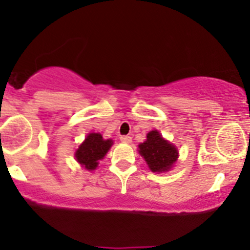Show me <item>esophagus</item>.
I'll list each match as a JSON object with an SVG mask.
<instances>
[{"label":"esophagus","instance_id":"esophagus-1","mask_svg":"<svg viewBox=\"0 0 250 250\" xmlns=\"http://www.w3.org/2000/svg\"><path fill=\"white\" fill-rule=\"evenodd\" d=\"M120 140H121L123 143H130L131 142V137L128 136V135H123V136L120 137Z\"/></svg>","mask_w":250,"mask_h":250}]
</instances>
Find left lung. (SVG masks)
Returning <instances> with one entry per match:
<instances>
[{"label": "left lung", "instance_id": "obj_1", "mask_svg": "<svg viewBox=\"0 0 250 250\" xmlns=\"http://www.w3.org/2000/svg\"><path fill=\"white\" fill-rule=\"evenodd\" d=\"M139 148L140 154L145 157L150 170L155 173L169 170L173 167L179 155L177 149L166 141L157 130L149 131L147 140L141 143Z\"/></svg>", "mask_w": 250, "mask_h": 250}]
</instances>
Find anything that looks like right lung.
Here are the masks:
<instances>
[{"instance_id": "1", "label": "right lung", "mask_w": 250, "mask_h": 250, "mask_svg": "<svg viewBox=\"0 0 250 250\" xmlns=\"http://www.w3.org/2000/svg\"><path fill=\"white\" fill-rule=\"evenodd\" d=\"M113 145L111 140H103L101 134L91 133L76 150L77 162L88 170H94Z\"/></svg>"}]
</instances>
